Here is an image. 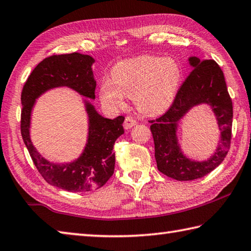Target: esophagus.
<instances>
[{"label": "esophagus", "instance_id": "esophagus-1", "mask_svg": "<svg viewBox=\"0 0 251 251\" xmlns=\"http://www.w3.org/2000/svg\"><path fill=\"white\" fill-rule=\"evenodd\" d=\"M136 124H137V122H136L134 118L127 116L125 118V122H124V128L125 129H130L131 127H134Z\"/></svg>", "mask_w": 251, "mask_h": 251}]
</instances>
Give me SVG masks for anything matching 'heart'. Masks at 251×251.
<instances>
[{"label":"heart","mask_w":251,"mask_h":251,"mask_svg":"<svg viewBox=\"0 0 251 251\" xmlns=\"http://www.w3.org/2000/svg\"><path fill=\"white\" fill-rule=\"evenodd\" d=\"M181 78V67L173 58L141 56L118 62L111 72V81L100 84L99 97L107 107L120 108L126 95L134 99L140 113L160 115L175 101Z\"/></svg>","instance_id":"obj_1"}]
</instances>
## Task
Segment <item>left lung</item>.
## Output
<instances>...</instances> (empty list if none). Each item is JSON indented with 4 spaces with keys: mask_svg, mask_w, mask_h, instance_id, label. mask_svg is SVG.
I'll return each instance as SVG.
<instances>
[{
    "mask_svg": "<svg viewBox=\"0 0 251 251\" xmlns=\"http://www.w3.org/2000/svg\"><path fill=\"white\" fill-rule=\"evenodd\" d=\"M188 61L193 70L177 91L169 111L150 126L158 170L177 181L199 179L221 165L230 147L233 124V103L220 66L214 60L201 61L198 57H190ZM200 105L211 108L221 130L216 151L205 161L185 155L177 138L180 121Z\"/></svg>",
    "mask_w": 251,
    "mask_h": 251,
    "instance_id": "1",
    "label": "left lung"
}]
</instances>
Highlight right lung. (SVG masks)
Segmentation results:
<instances>
[{
	"label": "right lung",
	"instance_id": "obj_1",
	"mask_svg": "<svg viewBox=\"0 0 251 251\" xmlns=\"http://www.w3.org/2000/svg\"><path fill=\"white\" fill-rule=\"evenodd\" d=\"M94 62L93 57L79 52L48 57L36 66L22 92L21 130L30 157L49 184L69 192H89L106 183L115 167L114 144L124 134V116L114 120L105 118L88 100L95 99ZM57 87L71 88L87 98L82 99L88 117L86 145L79 156L68 163L49 162L40 154L30 138L31 114L35 101L43 94Z\"/></svg>",
	"mask_w": 251,
	"mask_h": 251
}]
</instances>
